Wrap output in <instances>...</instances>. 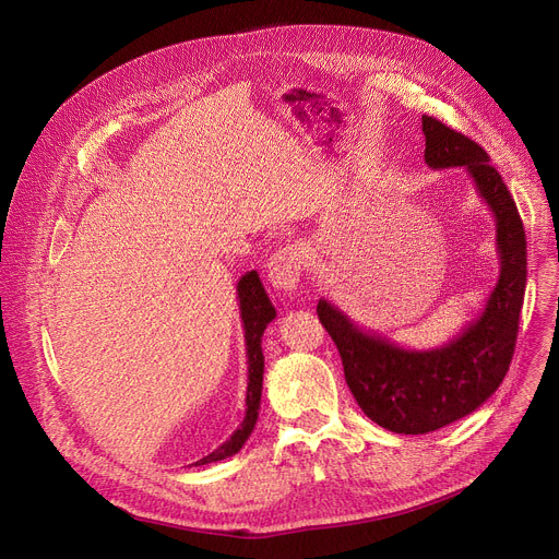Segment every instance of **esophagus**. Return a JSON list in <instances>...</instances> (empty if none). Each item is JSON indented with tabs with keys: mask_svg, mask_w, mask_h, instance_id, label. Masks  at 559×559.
Listing matches in <instances>:
<instances>
[{
	"mask_svg": "<svg viewBox=\"0 0 559 559\" xmlns=\"http://www.w3.org/2000/svg\"><path fill=\"white\" fill-rule=\"evenodd\" d=\"M304 253L295 247H283L278 249L270 262H267V278L270 283L276 287V289H283V292H292L297 289L299 283H301V276H304Z\"/></svg>",
	"mask_w": 559,
	"mask_h": 559,
	"instance_id": "obj_1",
	"label": "esophagus"
}]
</instances>
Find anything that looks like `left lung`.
<instances>
[{"mask_svg": "<svg viewBox=\"0 0 559 559\" xmlns=\"http://www.w3.org/2000/svg\"><path fill=\"white\" fill-rule=\"evenodd\" d=\"M424 160L432 169L464 167L496 219L501 274L487 306L449 344L413 350L354 324L329 299H319L321 326L337 344L344 378L362 413L392 432L424 435L478 409L510 369L525 295V230L501 174L478 142L421 117Z\"/></svg>", "mask_w": 559, "mask_h": 559, "instance_id": "obj_1", "label": "left lung"}]
</instances>
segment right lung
Listing matches in <instances>:
<instances>
[{
  "label": "right lung",
  "instance_id": "1",
  "mask_svg": "<svg viewBox=\"0 0 559 559\" xmlns=\"http://www.w3.org/2000/svg\"><path fill=\"white\" fill-rule=\"evenodd\" d=\"M238 299H240V314L245 324V340H247V365H249V383H247V413L240 428L235 430L226 442L215 449L211 455L197 460L194 464H209L219 462L238 453L249 439L260 409V394H262V373H264V356H262V333L267 329L270 321L276 317V310L264 292L258 272H249L238 283Z\"/></svg>",
  "mask_w": 559,
  "mask_h": 559
}]
</instances>
